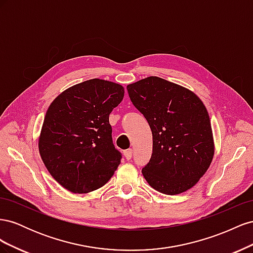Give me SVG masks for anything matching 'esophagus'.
Here are the masks:
<instances>
[{
	"label": "esophagus",
	"instance_id": "esophagus-1",
	"mask_svg": "<svg viewBox=\"0 0 253 253\" xmlns=\"http://www.w3.org/2000/svg\"><path fill=\"white\" fill-rule=\"evenodd\" d=\"M124 154H125V157H126L127 160H129V159L132 158V156H133V150H132V149L126 150V151L124 152Z\"/></svg>",
	"mask_w": 253,
	"mask_h": 253
}]
</instances>
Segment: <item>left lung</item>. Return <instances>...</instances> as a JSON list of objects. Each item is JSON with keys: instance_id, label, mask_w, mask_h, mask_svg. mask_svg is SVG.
I'll list each match as a JSON object with an SVG mask.
<instances>
[{"instance_id": "left-lung-1", "label": "left lung", "mask_w": 253, "mask_h": 253, "mask_svg": "<svg viewBox=\"0 0 253 253\" xmlns=\"http://www.w3.org/2000/svg\"><path fill=\"white\" fill-rule=\"evenodd\" d=\"M126 88L153 136L143 177L167 195L191 189L208 170L214 155L211 122L203 101L188 88L154 76Z\"/></svg>"}]
</instances>
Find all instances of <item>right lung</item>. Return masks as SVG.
<instances>
[{"instance_id":"right-lung-1","label":"right lung","mask_w":253,"mask_h":253,"mask_svg":"<svg viewBox=\"0 0 253 253\" xmlns=\"http://www.w3.org/2000/svg\"><path fill=\"white\" fill-rule=\"evenodd\" d=\"M125 88L90 79L67 88L51 102L39 138V152L50 175L73 193L104 186L120 165L109 116Z\"/></svg>"}]
</instances>
